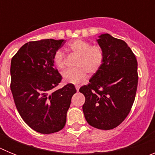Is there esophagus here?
<instances>
[{"instance_id": "obj_1", "label": "esophagus", "mask_w": 155, "mask_h": 155, "mask_svg": "<svg viewBox=\"0 0 155 155\" xmlns=\"http://www.w3.org/2000/svg\"><path fill=\"white\" fill-rule=\"evenodd\" d=\"M75 88H76L77 91H79V88H80V86L78 85V84H77V85H75Z\"/></svg>"}]
</instances>
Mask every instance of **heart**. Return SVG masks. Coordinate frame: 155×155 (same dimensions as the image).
Instances as JSON below:
<instances>
[{"mask_svg":"<svg viewBox=\"0 0 155 155\" xmlns=\"http://www.w3.org/2000/svg\"><path fill=\"white\" fill-rule=\"evenodd\" d=\"M67 50L78 55L75 68L67 69L62 73L63 80L66 83L78 84L84 80L86 74L93 75L102 68L104 61V53L98 45H91L89 42L77 39L69 42ZM53 61L57 68L62 69L65 67L66 57L61 50L53 55Z\"/></svg>","mask_w":155,"mask_h":155,"instance_id":"heart-1","label":"heart"}]
</instances>
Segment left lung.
Returning <instances> with one entry per match:
<instances>
[{
	"label": "left lung",
	"mask_w": 155,
	"mask_h": 155,
	"mask_svg": "<svg viewBox=\"0 0 155 155\" xmlns=\"http://www.w3.org/2000/svg\"><path fill=\"white\" fill-rule=\"evenodd\" d=\"M97 41L103 50V64L79 91L85 97L82 109L88 124L108 130L121 124L130 112L137 88V61L124 40L106 33Z\"/></svg>",
	"instance_id": "8db88e82"
}]
</instances>
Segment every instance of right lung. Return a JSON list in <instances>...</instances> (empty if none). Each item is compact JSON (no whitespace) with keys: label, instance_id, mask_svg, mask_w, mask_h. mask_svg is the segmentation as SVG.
<instances>
[{"label":"right lung","instance_id":"1","mask_svg":"<svg viewBox=\"0 0 155 155\" xmlns=\"http://www.w3.org/2000/svg\"><path fill=\"white\" fill-rule=\"evenodd\" d=\"M64 39H42L23 45L11 62V91L25 123L42 134L61 130L67 121L73 84L54 90L62 80L53 58Z\"/></svg>","mask_w":155,"mask_h":155}]
</instances>
